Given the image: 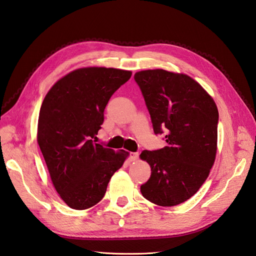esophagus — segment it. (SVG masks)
Listing matches in <instances>:
<instances>
[{
	"mask_svg": "<svg viewBox=\"0 0 256 256\" xmlns=\"http://www.w3.org/2000/svg\"><path fill=\"white\" fill-rule=\"evenodd\" d=\"M130 160L131 161H136L138 158V152H130Z\"/></svg>",
	"mask_w": 256,
	"mask_h": 256,
	"instance_id": "34e87169",
	"label": "esophagus"
}]
</instances>
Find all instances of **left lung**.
Wrapping results in <instances>:
<instances>
[{"mask_svg":"<svg viewBox=\"0 0 256 256\" xmlns=\"http://www.w3.org/2000/svg\"><path fill=\"white\" fill-rule=\"evenodd\" d=\"M154 132H166V146L143 150L150 166L142 196L164 207L176 206L194 196L212 168L218 142V108L198 82L184 74L148 69L138 72Z\"/></svg>","mask_w":256,"mask_h":256,"instance_id":"obj_1","label":"left lung"}]
</instances>
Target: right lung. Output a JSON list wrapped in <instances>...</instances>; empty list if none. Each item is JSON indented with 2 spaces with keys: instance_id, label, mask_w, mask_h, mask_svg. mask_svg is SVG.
Instances as JSON below:
<instances>
[{
  "instance_id": "add662e5",
  "label": "right lung",
  "mask_w": 256,
  "mask_h": 256,
  "mask_svg": "<svg viewBox=\"0 0 256 256\" xmlns=\"http://www.w3.org/2000/svg\"><path fill=\"white\" fill-rule=\"evenodd\" d=\"M132 72L83 67L67 74L46 95L38 118L37 142L60 198L83 210L104 196L112 175L129 156L95 143L111 96Z\"/></svg>"
}]
</instances>
